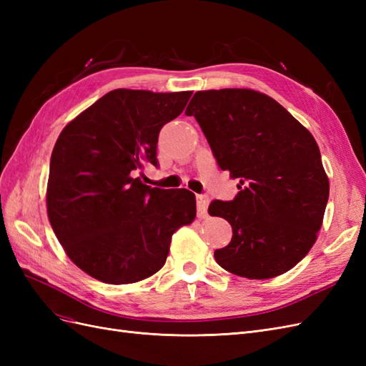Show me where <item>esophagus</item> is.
<instances>
[{"mask_svg": "<svg viewBox=\"0 0 366 366\" xmlns=\"http://www.w3.org/2000/svg\"><path fill=\"white\" fill-rule=\"evenodd\" d=\"M207 206H209V197L206 195H197V215L200 218L207 217Z\"/></svg>", "mask_w": 366, "mask_h": 366, "instance_id": "obj_1", "label": "esophagus"}]
</instances>
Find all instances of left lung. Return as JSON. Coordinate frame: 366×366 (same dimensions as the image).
Masks as SVG:
<instances>
[{"label": "left lung", "mask_w": 366, "mask_h": 366, "mask_svg": "<svg viewBox=\"0 0 366 366\" xmlns=\"http://www.w3.org/2000/svg\"><path fill=\"white\" fill-rule=\"evenodd\" d=\"M186 114L202 127L219 168L239 180L235 200L209 206V215L227 219L234 234L215 261L249 280L293 269L317 239L330 194L312 132L249 88L197 92Z\"/></svg>", "instance_id": "1"}]
</instances>
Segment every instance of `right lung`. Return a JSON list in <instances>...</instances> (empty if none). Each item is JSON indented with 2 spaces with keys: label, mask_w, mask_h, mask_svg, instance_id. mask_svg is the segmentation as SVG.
<instances>
[{
  "label": "right lung",
  "mask_w": 366,
  "mask_h": 366,
  "mask_svg": "<svg viewBox=\"0 0 366 366\" xmlns=\"http://www.w3.org/2000/svg\"><path fill=\"white\" fill-rule=\"evenodd\" d=\"M192 92L117 88L65 125L50 160L47 214L69 258L105 284L157 273L175 230L195 219V195L159 189L134 177L157 164L162 127Z\"/></svg>",
  "instance_id": "right-lung-1"
}]
</instances>
